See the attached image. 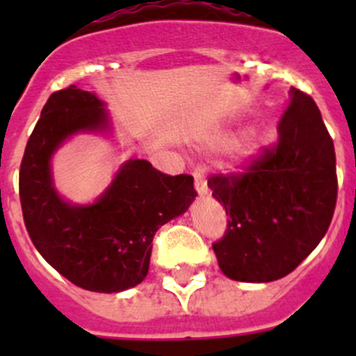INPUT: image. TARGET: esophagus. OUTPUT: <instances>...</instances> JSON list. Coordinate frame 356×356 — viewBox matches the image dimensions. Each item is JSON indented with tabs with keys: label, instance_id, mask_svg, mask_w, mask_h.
I'll list each match as a JSON object with an SVG mask.
<instances>
[{
	"label": "esophagus",
	"instance_id": "esophagus-1",
	"mask_svg": "<svg viewBox=\"0 0 356 356\" xmlns=\"http://www.w3.org/2000/svg\"><path fill=\"white\" fill-rule=\"evenodd\" d=\"M195 188H196V191H198L200 196L207 195V191H208L207 179H204V175L201 174V172H198V170L195 172Z\"/></svg>",
	"mask_w": 356,
	"mask_h": 356
}]
</instances>
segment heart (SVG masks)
Returning <instances> with one entry per match:
<instances>
[{
    "label": "heart",
    "mask_w": 356,
    "mask_h": 356,
    "mask_svg": "<svg viewBox=\"0 0 356 356\" xmlns=\"http://www.w3.org/2000/svg\"><path fill=\"white\" fill-rule=\"evenodd\" d=\"M268 134L267 132H251L245 138V141L238 146L236 149V156H238L239 161H248L250 158L257 156L258 153L261 152L265 145L268 143ZM225 139L224 138H218L215 139V145H224Z\"/></svg>",
    "instance_id": "b5f03b06"
}]
</instances>
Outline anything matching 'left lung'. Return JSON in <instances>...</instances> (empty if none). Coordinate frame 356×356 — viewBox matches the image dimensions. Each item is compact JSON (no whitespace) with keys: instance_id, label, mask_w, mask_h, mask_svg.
Wrapping results in <instances>:
<instances>
[{"instance_id":"left-lung-1","label":"left lung","mask_w":356,"mask_h":356,"mask_svg":"<svg viewBox=\"0 0 356 356\" xmlns=\"http://www.w3.org/2000/svg\"><path fill=\"white\" fill-rule=\"evenodd\" d=\"M277 134L243 172L208 179L229 215L227 231L211 246L234 281L270 282L291 274L331 225L336 153L312 96L291 89Z\"/></svg>"}]
</instances>
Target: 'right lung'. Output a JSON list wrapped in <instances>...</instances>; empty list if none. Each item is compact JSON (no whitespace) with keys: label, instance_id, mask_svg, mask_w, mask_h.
<instances>
[{"label":"right lung","instance_id":"add662e5","mask_svg":"<svg viewBox=\"0 0 356 356\" xmlns=\"http://www.w3.org/2000/svg\"><path fill=\"white\" fill-rule=\"evenodd\" d=\"M106 127L95 95L68 86L53 92L25 146L19 191L25 227L41 257L75 286L96 293L134 288L146 277L156 231L198 195L188 174L168 175L129 160L96 203L56 195L49 158L68 136Z\"/></svg>","mask_w":356,"mask_h":356}]
</instances>
